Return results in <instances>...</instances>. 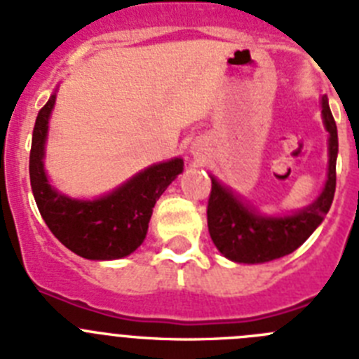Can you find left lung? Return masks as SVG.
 Listing matches in <instances>:
<instances>
[{
	"label": "left lung",
	"instance_id": "1",
	"mask_svg": "<svg viewBox=\"0 0 359 359\" xmlns=\"http://www.w3.org/2000/svg\"><path fill=\"white\" fill-rule=\"evenodd\" d=\"M322 115L329 132V171L320 197L304 210L282 217L260 215L211 175L208 229L224 257L238 264L276 260L296 251L322 224L334 198L338 157V130L327 95L322 97Z\"/></svg>",
	"mask_w": 359,
	"mask_h": 359
}]
</instances>
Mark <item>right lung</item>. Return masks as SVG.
Returning <instances> with one entry per match:
<instances>
[{"label":"right lung","instance_id":"obj_1","mask_svg":"<svg viewBox=\"0 0 359 359\" xmlns=\"http://www.w3.org/2000/svg\"><path fill=\"white\" fill-rule=\"evenodd\" d=\"M54 104L52 93L34 124L29 171L37 210L55 238L79 257L117 260L132 255L144 242L155 202L182 173L184 161L177 157L154 164L93 201L67 197L50 186L43 164Z\"/></svg>","mask_w":359,"mask_h":359}]
</instances>
